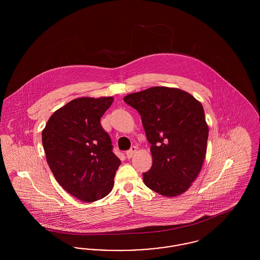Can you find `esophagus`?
I'll return each mask as SVG.
<instances>
[{
    "label": "esophagus",
    "instance_id": "1",
    "mask_svg": "<svg viewBox=\"0 0 260 260\" xmlns=\"http://www.w3.org/2000/svg\"><path fill=\"white\" fill-rule=\"evenodd\" d=\"M136 151H137V147H136V146H133L128 151H126V153H125L126 158H127V159H131V158L135 155V153H136Z\"/></svg>",
    "mask_w": 260,
    "mask_h": 260
}]
</instances>
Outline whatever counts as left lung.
Returning <instances> with one entry per match:
<instances>
[{
	"mask_svg": "<svg viewBox=\"0 0 260 260\" xmlns=\"http://www.w3.org/2000/svg\"><path fill=\"white\" fill-rule=\"evenodd\" d=\"M124 101L141 116L152 168L143 173L151 190L165 197L186 192L196 180L207 153L209 126L202 103L176 87H153Z\"/></svg>",
	"mask_w": 260,
	"mask_h": 260,
	"instance_id": "1",
	"label": "left lung"
}]
</instances>
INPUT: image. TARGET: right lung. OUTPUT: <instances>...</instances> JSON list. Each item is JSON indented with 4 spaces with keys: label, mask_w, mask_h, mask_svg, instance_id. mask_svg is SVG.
I'll list each match as a JSON object with an SVG mask.
<instances>
[{
    "label": "right lung",
    "mask_w": 260,
    "mask_h": 260,
    "mask_svg": "<svg viewBox=\"0 0 260 260\" xmlns=\"http://www.w3.org/2000/svg\"><path fill=\"white\" fill-rule=\"evenodd\" d=\"M114 99L79 98L50 116L42 132L47 161L56 181L75 198L92 203L111 192L121 165L100 119Z\"/></svg>",
    "instance_id": "add662e5"
}]
</instances>
